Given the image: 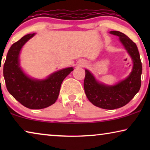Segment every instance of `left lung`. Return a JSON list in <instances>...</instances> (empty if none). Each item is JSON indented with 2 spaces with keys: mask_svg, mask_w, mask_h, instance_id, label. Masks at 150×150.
Returning a JSON list of instances; mask_svg holds the SVG:
<instances>
[{
  "mask_svg": "<svg viewBox=\"0 0 150 150\" xmlns=\"http://www.w3.org/2000/svg\"><path fill=\"white\" fill-rule=\"evenodd\" d=\"M110 33L120 38V42L130 55L133 62L132 70L126 79L116 85L109 86L98 83L93 74L85 69L84 89L88 100L93 105L112 110L126 105L139 92L141 85L142 63L134 42L120 31L112 30Z\"/></svg>",
  "mask_w": 150,
  "mask_h": 150,
  "instance_id": "obj_1",
  "label": "left lung"
}]
</instances>
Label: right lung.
Here are the masks:
<instances>
[{
  "label": "right lung",
  "instance_id": "right-lung-1",
  "mask_svg": "<svg viewBox=\"0 0 150 150\" xmlns=\"http://www.w3.org/2000/svg\"><path fill=\"white\" fill-rule=\"evenodd\" d=\"M34 35H26L11 46L4 64L3 76L8 91L16 100L26 108L41 109L56 102L61 83L74 69H61L44 80L28 77L20 67L19 55L22 46Z\"/></svg>",
  "mask_w": 150,
  "mask_h": 150
}]
</instances>
